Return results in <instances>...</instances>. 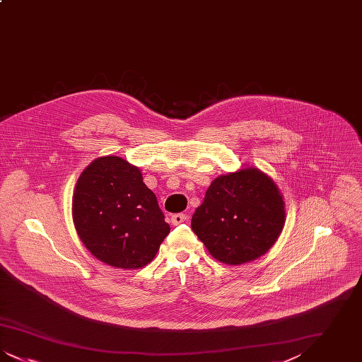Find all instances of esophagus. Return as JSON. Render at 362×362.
Segmentation results:
<instances>
[{"label": "esophagus", "mask_w": 362, "mask_h": 362, "mask_svg": "<svg viewBox=\"0 0 362 362\" xmlns=\"http://www.w3.org/2000/svg\"><path fill=\"white\" fill-rule=\"evenodd\" d=\"M186 220H187V214H185V213H177V214H173V217H171V224H182V223H185Z\"/></svg>", "instance_id": "1"}]
</instances>
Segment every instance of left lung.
Returning <instances> with one entry per match:
<instances>
[{
    "mask_svg": "<svg viewBox=\"0 0 362 362\" xmlns=\"http://www.w3.org/2000/svg\"><path fill=\"white\" fill-rule=\"evenodd\" d=\"M285 221V202L276 182L257 167H243L211 182L191 228L213 258L239 266L264 255Z\"/></svg>",
    "mask_w": 362,
    "mask_h": 362,
    "instance_id": "1",
    "label": "left lung"
}]
</instances>
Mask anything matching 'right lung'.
Here are the masks:
<instances>
[{"mask_svg":"<svg viewBox=\"0 0 362 362\" xmlns=\"http://www.w3.org/2000/svg\"><path fill=\"white\" fill-rule=\"evenodd\" d=\"M71 216L86 250L124 270L151 263L171 229L139 168L119 156L98 157L81 173Z\"/></svg>","mask_w":362,"mask_h":362,"instance_id":"obj_1","label":"right lung"}]
</instances>
